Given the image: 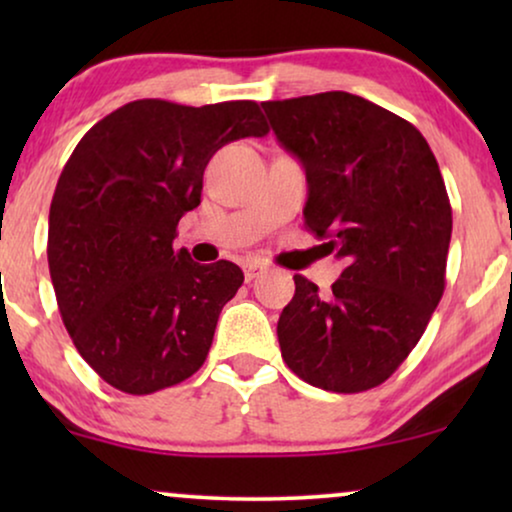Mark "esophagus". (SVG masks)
I'll return each instance as SVG.
<instances>
[{
    "instance_id": "1",
    "label": "esophagus",
    "mask_w": 512,
    "mask_h": 512,
    "mask_svg": "<svg viewBox=\"0 0 512 512\" xmlns=\"http://www.w3.org/2000/svg\"><path fill=\"white\" fill-rule=\"evenodd\" d=\"M263 272H265V265L258 261H249L247 265H244V277H247V282L256 279L258 275H263Z\"/></svg>"
}]
</instances>
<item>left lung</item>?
<instances>
[{
    "instance_id": "obj_1",
    "label": "left lung",
    "mask_w": 512,
    "mask_h": 512,
    "mask_svg": "<svg viewBox=\"0 0 512 512\" xmlns=\"http://www.w3.org/2000/svg\"><path fill=\"white\" fill-rule=\"evenodd\" d=\"M305 167V226L347 268L331 293L303 275L277 321L282 356L312 387L359 394L408 359L445 291L452 207L415 125L359 95L263 102Z\"/></svg>"
}]
</instances>
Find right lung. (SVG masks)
Here are the masks:
<instances>
[{"instance_id": "1", "label": "right lung", "mask_w": 512, "mask_h": 512, "mask_svg": "<svg viewBox=\"0 0 512 512\" xmlns=\"http://www.w3.org/2000/svg\"><path fill=\"white\" fill-rule=\"evenodd\" d=\"M263 135L251 100H137L76 144L48 214V270L76 349L111 387L153 394L205 363L244 275L230 261L195 263L172 242L181 216L200 205L214 153Z\"/></svg>"}]
</instances>
